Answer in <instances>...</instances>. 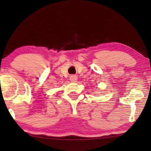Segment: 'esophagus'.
I'll list each match as a JSON object with an SVG mask.
<instances>
[{
	"label": "esophagus",
	"instance_id": "34e87169",
	"mask_svg": "<svg viewBox=\"0 0 151 151\" xmlns=\"http://www.w3.org/2000/svg\"><path fill=\"white\" fill-rule=\"evenodd\" d=\"M70 80L72 82H76L77 80V76L75 75V74H72L70 77Z\"/></svg>",
	"mask_w": 151,
	"mask_h": 151
}]
</instances>
